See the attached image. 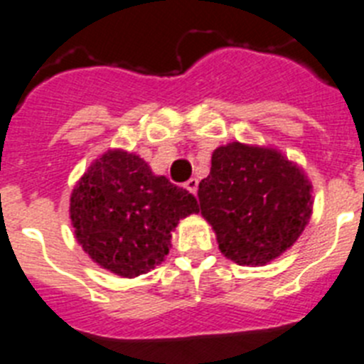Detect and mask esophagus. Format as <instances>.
I'll list each match as a JSON object with an SVG mask.
<instances>
[{
	"instance_id": "esophagus-1",
	"label": "esophagus",
	"mask_w": 364,
	"mask_h": 364,
	"mask_svg": "<svg viewBox=\"0 0 364 364\" xmlns=\"http://www.w3.org/2000/svg\"><path fill=\"white\" fill-rule=\"evenodd\" d=\"M198 185H199V181L196 178H190L188 181L185 183V188L188 190V192H192V194H196V192H198Z\"/></svg>"
}]
</instances>
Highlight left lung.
Here are the masks:
<instances>
[{
    "mask_svg": "<svg viewBox=\"0 0 364 364\" xmlns=\"http://www.w3.org/2000/svg\"><path fill=\"white\" fill-rule=\"evenodd\" d=\"M198 198L221 254L247 267L279 257L312 215V185L303 168L276 149L239 141L214 150Z\"/></svg>",
    "mask_w": 364,
    "mask_h": 364,
    "instance_id": "1",
    "label": "left lung"
}]
</instances>
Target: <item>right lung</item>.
Returning a JSON list of instances; mask_svg holds the SVG:
<instances>
[{
  "label": "right lung",
  "instance_id": "right-lung-1",
  "mask_svg": "<svg viewBox=\"0 0 364 364\" xmlns=\"http://www.w3.org/2000/svg\"><path fill=\"white\" fill-rule=\"evenodd\" d=\"M198 212L188 190L125 150H109L88 166L70 196L77 243L94 263L137 277L165 261L179 219Z\"/></svg>",
  "mask_w": 364,
  "mask_h": 364
}]
</instances>
